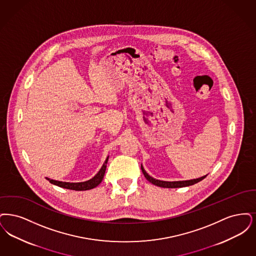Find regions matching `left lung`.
I'll return each mask as SVG.
<instances>
[{
  "label": "left lung",
  "instance_id": "obj_1",
  "mask_svg": "<svg viewBox=\"0 0 256 256\" xmlns=\"http://www.w3.org/2000/svg\"><path fill=\"white\" fill-rule=\"evenodd\" d=\"M142 171L144 175L145 178H147V180H149L151 184H155L156 186L160 188H184V186H189L192 184H195L197 182H200L202 180L206 178L208 175L202 176L200 178H193V180H176V182H167V180H156L153 177H151L146 171L142 164Z\"/></svg>",
  "mask_w": 256,
  "mask_h": 256
}]
</instances>
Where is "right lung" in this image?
<instances>
[{
  "mask_svg": "<svg viewBox=\"0 0 256 256\" xmlns=\"http://www.w3.org/2000/svg\"><path fill=\"white\" fill-rule=\"evenodd\" d=\"M108 160H109V156H107V158L105 160L103 166L100 168V170L98 172V174L94 178H90L89 180H86V182H59V180H56L46 178L48 180H50V184H56L57 186H60V188H63L76 190V191H83V190H89V189L94 188H96L100 184V182H102V180H103V177L105 175V171H106V166H107Z\"/></svg>",
  "mask_w": 256,
  "mask_h": 256,
  "instance_id": "right-lung-1",
  "label": "right lung"
}]
</instances>
